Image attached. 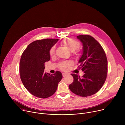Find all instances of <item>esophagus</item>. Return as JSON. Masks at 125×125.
Masks as SVG:
<instances>
[{"label":"esophagus","instance_id":"obj_1","mask_svg":"<svg viewBox=\"0 0 125 125\" xmlns=\"http://www.w3.org/2000/svg\"><path fill=\"white\" fill-rule=\"evenodd\" d=\"M62 75H63V77H65L67 75V74H66V73H62Z\"/></svg>","mask_w":125,"mask_h":125}]
</instances>
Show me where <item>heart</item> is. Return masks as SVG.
Instances as JSON below:
<instances>
[{"mask_svg": "<svg viewBox=\"0 0 125 125\" xmlns=\"http://www.w3.org/2000/svg\"><path fill=\"white\" fill-rule=\"evenodd\" d=\"M62 43L65 46L67 47L70 51H72L74 54H75V55H77L78 54V48L80 46V43L79 41L71 38H66L64 39L62 41ZM55 50L56 47L55 46H52L50 48L49 51V54L50 56H53L55 55ZM72 64L73 62L72 61H64L60 64L59 67L62 70L66 71L68 69L69 66Z\"/></svg>", "mask_w": 125, "mask_h": 125, "instance_id": "1", "label": "heart"}]
</instances>
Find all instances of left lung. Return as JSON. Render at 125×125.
<instances>
[{
  "instance_id": "obj_1",
  "label": "left lung",
  "mask_w": 125,
  "mask_h": 125,
  "mask_svg": "<svg viewBox=\"0 0 125 125\" xmlns=\"http://www.w3.org/2000/svg\"><path fill=\"white\" fill-rule=\"evenodd\" d=\"M77 37L83 45L78 67L84 74L80 77L71 74L74 81L69 87L74 94L86 97L98 92L104 83L107 75V59L101 45L93 37L81 34Z\"/></svg>"
}]
</instances>
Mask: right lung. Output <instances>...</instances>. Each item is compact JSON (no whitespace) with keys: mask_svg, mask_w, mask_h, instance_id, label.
I'll return each mask as SVG.
<instances>
[{"mask_svg":"<svg viewBox=\"0 0 125 125\" xmlns=\"http://www.w3.org/2000/svg\"><path fill=\"white\" fill-rule=\"evenodd\" d=\"M58 41L46 39L34 41L22 55L19 67L20 78L27 90L37 97L46 98L52 96L62 79L59 71L52 75L44 72V63L50 59L49 49Z\"/></svg>","mask_w":125,"mask_h":125,"instance_id":"right-lung-1","label":"right lung"}]
</instances>
